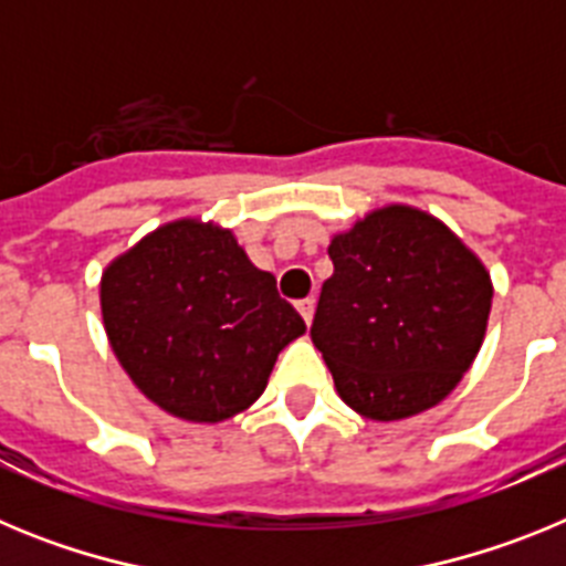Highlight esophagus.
<instances>
[{
    "instance_id": "1",
    "label": "esophagus",
    "mask_w": 566,
    "mask_h": 566,
    "mask_svg": "<svg viewBox=\"0 0 566 566\" xmlns=\"http://www.w3.org/2000/svg\"><path fill=\"white\" fill-rule=\"evenodd\" d=\"M314 306H317V300H314V297H306V300H300V303H297V312L303 314V319H306V326H312Z\"/></svg>"
}]
</instances>
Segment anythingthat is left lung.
I'll return each instance as SVG.
<instances>
[{
    "label": "left lung",
    "mask_w": 566,
    "mask_h": 566,
    "mask_svg": "<svg viewBox=\"0 0 566 566\" xmlns=\"http://www.w3.org/2000/svg\"><path fill=\"white\" fill-rule=\"evenodd\" d=\"M312 339L359 417H417L462 382L488 332L493 280L424 209H371L328 247Z\"/></svg>",
    "instance_id": "obj_1"
}]
</instances>
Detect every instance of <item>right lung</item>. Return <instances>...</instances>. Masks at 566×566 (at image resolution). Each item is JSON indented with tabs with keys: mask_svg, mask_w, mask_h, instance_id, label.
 Here are the masks:
<instances>
[{
	"mask_svg": "<svg viewBox=\"0 0 566 566\" xmlns=\"http://www.w3.org/2000/svg\"><path fill=\"white\" fill-rule=\"evenodd\" d=\"M109 348L135 388L187 422H223L266 391L277 354L306 334L274 274L232 229L178 218L144 234L102 274Z\"/></svg>",
	"mask_w": 566,
	"mask_h": 566,
	"instance_id": "right-lung-1",
	"label": "right lung"
}]
</instances>
